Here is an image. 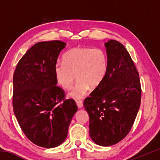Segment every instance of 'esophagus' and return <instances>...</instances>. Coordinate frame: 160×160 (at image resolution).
Listing matches in <instances>:
<instances>
[{
  "label": "esophagus",
  "instance_id": "obj_1",
  "mask_svg": "<svg viewBox=\"0 0 160 160\" xmlns=\"http://www.w3.org/2000/svg\"><path fill=\"white\" fill-rule=\"evenodd\" d=\"M76 104L78 108H82L83 107V103L80 100H76Z\"/></svg>",
  "mask_w": 160,
  "mask_h": 160
}]
</instances>
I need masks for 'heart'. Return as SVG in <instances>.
<instances>
[{
  "instance_id": "b5f03b06",
  "label": "heart",
  "mask_w": 160,
  "mask_h": 160,
  "mask_svg": "<svg viewBox=\"0 0 160 160\" xmlns=\"http://www.w3.org/2000/svg\"><path fill=\"white\" fill-rule=\"evenodd\" d=\"M107 68V54L101 48L75 47L64 54L63 62L55 65L54 75L57 82L64 89L71 88L76 76L78 80L69 96L80 99L90 86L95 88L102 83Z\"/></svg>"
}]
</instances>
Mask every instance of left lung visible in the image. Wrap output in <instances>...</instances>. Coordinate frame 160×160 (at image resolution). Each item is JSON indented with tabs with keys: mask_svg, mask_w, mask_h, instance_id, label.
Instances as JSON below:
<instances>
[{
	"mask_svg": "<svg viewBox=\"0 0 160 160\" xmlns=\"http://www.w3.org/2000/svg\"><path fill=\"white\" fill-rule=\"evenodd\" d=\"M108 68L104 79L84 100L90 135L100 146L115 145L131 131L141 102L139 73L124 46L105 43Z\"/></svg>",
	"mask_w": 160,
	"mask_h": 160,
	"instance_id": "left-lung-1",
	"label": "left lung"
}]
</instances>
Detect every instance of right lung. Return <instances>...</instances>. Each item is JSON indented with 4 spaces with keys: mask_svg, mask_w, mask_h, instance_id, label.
Masks as SVG:
<instances>
[{
    "mask_svg": "<svg viewBox=\"0 0 160 160\" xmlns=\"http://www.w3.org/2000/svg\"><path fill=\"white\" fill-rule=\"evenodd\" d=\"M66 45L58 40L37 43L22 57L13 75L12 107L18 122L31 142L45 148L63 142L78 111L75 100L65 99L64 90L56 86L54 75Z\"/></svg>",
    "mask_w": 160,
    "mask_h": 160,
    "instance_id": "add662e5",
    "label": "right lung"
}]
</instances>
